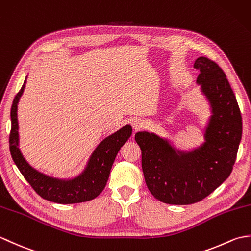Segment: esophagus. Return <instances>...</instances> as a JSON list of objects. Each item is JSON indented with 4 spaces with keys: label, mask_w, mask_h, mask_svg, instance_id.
I'll return each instance as SVG.
<instances>
[{
    "label": "esophagus",
    "mask_w": 251,
    "mask_h": 251,
    "mask_svg": "<svg viewBox=\"0 0 251 251\" xmlns=\"http://www.w3.org/2000/svg\"><path fill=\"white\" fill-rule=\"evenodd\" d=\"M132 127H134V129L136 131L141 129L143 127V121L140 119H135L134 121H132Z\"/></svg>",
    "instance_id": "obj_1"
}]
</instances>
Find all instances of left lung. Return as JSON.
Listing matches in <instances>:
<instances>
[{
  "label": "left lung",
  "instance_id": "8db88e82",
  "mask_svg": "<svg viewBox=\"0 0 251 251\" xmlns=\"http://www.w3.org/2000/svg\"><path fill=\"white\" fill-rule=\"evenodd\" d=\"M194 68L200 70L196 82L212 112L205 142L183 152L155 134L135 135L148 189L166 204H194L212 193L231 175L242 139L241 110L226 73L206 57L197 58Z\"/></svg>",
  "mask_w": 251,
  "mask_h": 251
}]
</instances>
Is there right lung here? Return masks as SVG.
<instances>
[{
    "label": "right lung",
    "mask_w": 251,
    "mask_h": 251,
    "mask_svg": "<svg viewBox=\"0 0 251 251\" xmlns=\"http://www.w3.org/2000/svg\"><path fill=\"white\" fill-rule=\"evenodd\" d=\"M25 84V81L15 96L10 109L12 128L9 134V151L16 166L33 190L44 200L58 204H75L94 200L104 189L117 153L131 135V126L126 125L101 141L90 156L87 167L78 177L72 180L49 177L31 167L18 148L17 104L24 93Z\"/></svg>",
    "instance_id": "obj_1"
}]
</instances>
